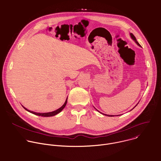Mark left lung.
Listing matches in <instances>:
<instances>
[{"label":"left lung","instance_id":"8db88e82","mask_svg":"<svg viewBox=\"0 0 161 161\" xmlns=\"http://www.w3.org/2000/svg\"><path fill=\"white\" fill-rule=\"evenodd\" d=\"M130 36H131V38H132V39H133V40H134V41H135V42L136 43V44H137L138 45H139V46H141V45H140L139 44V43H138V42H137V40H136V38H135V36L133 35V33H130ZM137 104H138V103H137ZM137 104H136V105H137ZM136 105L135 106V107L136 106ZM97 111L98 112H99V113H100V111H98L97 109ZM103 114V115H105V116H110V117L114 116L113 115H107V114ZM118 116H119V115H118Z\"/></svg>","mask_w":161,"mask_h":161}]
</instances>
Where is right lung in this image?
<instances>
[{
    "mask_svg": "<svg viewBox=\"0 0 161 161\" xmlns=\"http://www.w3.org/2000/svg\"><path fill=\"white\" fill-rule=\"evenodd\" d=\"M67 100H68V98H66V102H64V103L63 104V105L62 107H61V108H59L58 109H57L56 111H52V112H50V113H35V112H33V111H29L28 109H26V108H25V107H23H23L24 109H25V110H26L27 111H28V112H30V113H32V114H35V115H37V116H43V117H50V116H55V115L58 114V113H59L60 112H61V111L65 108V106H66V103H67Z\"/></svg>",
    "mask_w": 161,
    "mask_h": 161,
    "instance_id": "right-lung-1",
    "label": "right lung"
}]
</instances>
